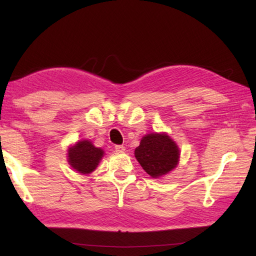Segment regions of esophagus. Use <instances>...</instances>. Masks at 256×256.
<instances>
[{
	"mask_svg": "<svg viewBox=\"0 0 256 256\" xmlns=\"http://www.w3.org/2000/svg\"><path fill=\"white\" fill-rule=\"evenodd\" d=\"M115 151H116V152H118V154H122L125 151V146H116Z\"/></svg>",
	"mask_w": 256,
	"mask_h": 256,
	"instance_id": "34e87169",
	"label": "esophagus"
}]
</instances>
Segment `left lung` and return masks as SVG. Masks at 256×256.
I'll list each match as a JSON object with an SVG mask.
<instances>
[{"label":"left lung","instance_id":"left-lung-1","mask_svg":"<svg viewBox=\"0 0 256 256\" xmlns=\"http://www.w3.org/2000/svg\"><path fill=\"white\" fill-rule=\"evenodd\" d=\"M134 156L146 174L152 178H160L177 167L180 151L166 132H154L141 138Z\"/></svg>","mask_w":256,"mask_h":256}]
</instances>
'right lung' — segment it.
Instances as JSON below:
<instances>
[{
    "label": "right lung",
    "instance_id": "1",
    "mask_svg": "<svg viewBox=\"0 0 256 256\" xmlns=\"http://www.w3.org/2000/svg\"><path fill=\"white\" fill-rule=\"evenodd\" d=\"M105 151L97 148L90 140H80L68 149V164L82 175H89L98 167Z\"/></svg>",
    "mask_w": 256,
    "mask_h": 256
}]
</instances>
